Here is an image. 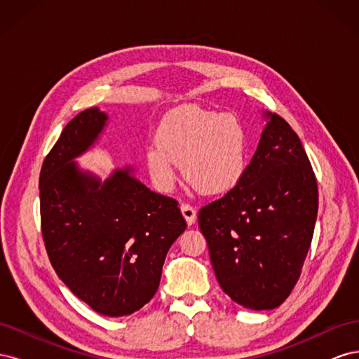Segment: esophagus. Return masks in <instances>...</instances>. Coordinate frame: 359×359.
<instances>
[{"label": "esophagus", "instance_id": "esophagus-1", "mask_svg": "<svg viewBox=\"0 0 359 359\" xmlns=\"http://www.w3.org/2000/svg\"><path fill=\"white\" fill-rule=\"evenodd\" d=\"M181 212L184 215V219H186L187 224H194V222H196V210L193 208L191 205L189 203H182L181 205Z\"/></svg>", "mask_w": 359, "mask_h": 359}]
</instances>
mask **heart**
I'll return each instance as SVG.
<instances>
[{
    "label": "heart",
    "mask_w": 359,
    "mask_h": 359,
    "mask_svg": "<svg viewBox=\"0 0 359 359\" xmlns=\"http://www.w3.org/2000/svg\"><path fill=\"white\" fill-rule=\"evenodd\" d=\"M145 151L156 186L168 191L180 173L203 194H223L241 181L248 156V132L240 116L199 106H181L160 123Z\"/></svg>",
    "instance_id": "1"
}]
</instances>
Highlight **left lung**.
<instances>
[{
    "mask_svg": "<svg viewBox=\"0 0 359 359\" xmlns=\"http://www.w3.org/2000/svg\"><path fill=\"white\" fill-rule=\"evenodd\" d=\"M266 124L241 181L199 211L219 285L250 310H273L290 295L311 244L318 182L298 135L283 118Z\"/></svg>",
    "mask_w": 359,
    "mask_h": 359,
    "instance_id": "1",
    "label": "left lung"
}]
</instances>
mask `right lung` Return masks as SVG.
<instances>
[{
    "label": "right lung",
    "mask_w": 359,
    "mask_h": 359,
    "mask_svg": "<svg viewBox=\"0 0 359 359\" xmlns=\"http://www.w3.org/2000/svg\"><path fill=\"white\" fill-rule=\"evenodd\" d=\"M107 119L91 107L64 127L41 166L40 214L64 285L94 311L119 318L156 295L166 255L187 223L178 202L151 191L133 166L102 181L74 161L99 142Z\"/></svg>",
    "instance_id": "1"
}]
</instances>
